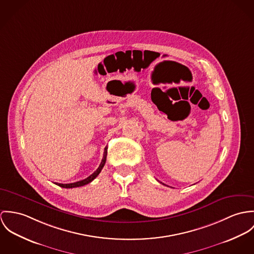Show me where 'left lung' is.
Listing matches in <instances>:
<instances>
[{
  "mask_svg": "<svg viewBox=\"0 0 254 254\" xmlns=\"http://www.w3.org/2000/svg\"><path fill=\"white\" fill-rule=\"evenodd\" d=\"M164 185H166V184H164Z\"/></svg>",
  "mask_w": 254,
  "mask_h": 254,
  "instance_id": "obj_1",
  "label": "left lung"
}]
</instances>
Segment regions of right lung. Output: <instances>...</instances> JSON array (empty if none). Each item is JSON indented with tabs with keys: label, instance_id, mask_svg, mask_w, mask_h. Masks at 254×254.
Wrapping results in <instances>:
<instances>
[{
	"label": "right lung",
	"instance_id": "right-lung-1",
	"mask_svg": "<svg viewBox=\"0 0 254 254\" xmlns=\"http://www.w3.org/2000/svg\"><path fill=\"white\" fill-rule=\"evenodd\" d=\"M107 149L108 147L106 146L105 149H104V154H103V158H102V161L98 167V169H96L91 175H89L87 178H85L84 180H81V181H78V182H74V183H69V184H62V183H56L58 186L62 187V188H75V187H81V186H84L88 184L89 182H91L94 178L97 177V175L100 173L101 169H103L105 163H106V157H107Z\"/></svg>",
	"mask_w": 254,
	"mask_h": 254
}]
</instances>
